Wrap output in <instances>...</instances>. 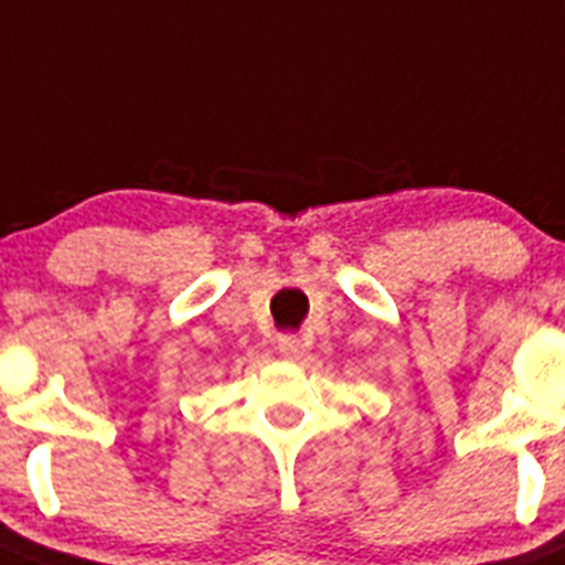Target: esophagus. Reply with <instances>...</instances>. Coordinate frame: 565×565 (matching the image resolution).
<instances>
[{
  "label": "esophagus",
  "mask_w": 565,
  "mask_h": 565,
  "mask_svg": "<svg viewBox=\"0 0 565 565\" xmlns=\"http://www.w3.org/2000/svg\"><path fill=\"white\" fill-rule=\"evenodd\" d=\"M278 352H281L284 358H289V361H296L303 352V341L298 335H281L278 338Z\"/></svg>",
  "instance_id": "1"
}]
</instances>
